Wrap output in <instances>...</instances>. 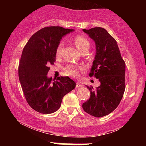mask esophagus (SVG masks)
<instances>
[{"instance_id":"34e87169","label":"esophagus","mask_w":146,"mask_h":146,"mask_svg":"<svg viewBox=\"0 0 146 146\" xmlns=\"http://www.w3.org/2000/svg\"><path fill=\"white\" fill-rule=\"evenodd\" d=\"M81 86H82V84H80V82H76V88H80Z\"/></svg>"}]
</instances>
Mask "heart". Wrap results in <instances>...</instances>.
I'll use <instances>...</instances> for the list:
<instances>
[{
  "label": "heart",
  "mask_w": 146,
  "mask_h": 146,
  "mask_svg": "<svg viewBox=\"0 0 146 146\" xmlns=\"http://www.w3.org/2000/svg\"><path fill=\"white\" fill-rule=\"evenodd\" d=\"M74 43L78 48V49L80 52H83L85 51H88L90 48V42L86 38L82 36H77L75 37ZM64 46V43L62 41H61L58 44L56 47V54L57 56H60L61 55L62 51ZM82 67H80V66H75L73 65H68L64 68V72L66 75H71V76L78 77L79 75V71L80 70H82Z\"/></svg>",
  "instance_id": "b5f03b06"
}]
</instances>
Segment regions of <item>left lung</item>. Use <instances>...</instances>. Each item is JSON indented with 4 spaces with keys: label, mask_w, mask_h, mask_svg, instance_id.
<instances>
[{
    "label": "left lung",
    "mask_w": 146,
    "mask_h": 146,
    "mask_svg": "<svg viewBox=\"0 0 146 146\" xmlns=\"http://www.w3.org/2000/svg\"><path fill=\"white\" fill-rule=\"evenodd\" d=\"M83 31L95 42L96 53L89 76L98 79L100 85L96 89L86 86L90 97L82 108L92 116L102 117L112 113L123 98L125 64L116 40L105 29L94 27Z\"/></svg>",
    "instance_id": "8db88e82"
}]
</instances>
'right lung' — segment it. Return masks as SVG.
Returning a JSON list of instances; mask_svg holds the SVG:
<instances>
[{"mask_svg":"<svg viewBox=\"0 0 146 146\" xmlns=\"http://www.w3.org/2000/svg\"><path fill=\"white\" fill-rule=\"evenodd\" d=\"M73 29L47 27L33 35L23 50L18 76L25 99L33 110L50 114L60 108L64 95L75 88L68 77L48 78L50 64L56 61V47L62 38Z\"/></svg>","mask_w":146,"mask_h":146,"instance_id":"1","label":"right lung"}]
</instances>
